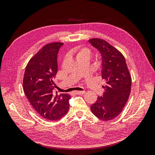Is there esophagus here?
Returning a JSON list of instances; mask_svg holds the SVG:
<instances>
[{"label":"esophagus","mask_w":155,"mask_h":155,"mask_svg":"<svg viewBox=\"0 0 155 155\" xmlns=\"http://www.w3.org/2000/svg\"><path fill=\"white\" fill-rule=\"evenodd\" d=\"M74 92L76 93V94H84L85 93V92H84V91H74Z\"/></svg>","instance_id":"1"}]
</instances>
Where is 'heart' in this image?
Instances as JSON below:
<instances>
[{
    "instance_id": "1",
    "label": "heart",
    "mask_w": 155,
    "mask_h": 155,
    "mask_svg": "<svg viewBox=\"0 0 155 155\" xmlns=\"http://www.w3.org/2000/svg\"><path fill=\"white\" fill-rule=\"evenodd\" d=\"M85 54H87V55H90V50H89L87 48H82L77 53L76 56H77V57H78V56H79V55H85Z\"/></svg>"
}]
</instances>
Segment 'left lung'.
I'll return each instance as SVG.
<instances>
[{
	"label": "left lung",
	"mask_w": 155,
	"mask_h": 155,
	"mask_svg": "<svg viewBox=\"0 0 155 155\" xmlns=\"http://www.w3.org/2000/svg\"><path fill=\"white\" fill-rule=\"evenodd\" d=\"M100 51L102 61V79L106 81L105 92L91 106L97 118L109 121L122 111L128 100L131 88V77L125 59L120 51L105 40L94 38L88 41Z\"/></svg>",
	"instance_id": "1"
}]
</instances>
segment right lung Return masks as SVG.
<instances>
[{
  "mask_svg": "<svg viewBox=\"0 0 155 155\" xmlns=\"http://www.w3.org/2000/svg\"><path fill=\"white\" fill-rule=\"evenodd\" d=\"M63 43L46 45L27 64L23 89L35 111L43 118L57 120L69 109L68 94H54L53 79L58 72V54Z\"/></svg>",
  "mask_w": 155,
  "mask_h": 155,
  "instance_id": "right-lung-1",
  "label": "right lung"
}]
</instances>
